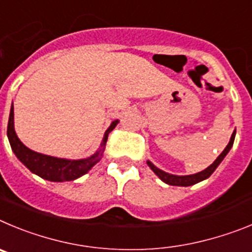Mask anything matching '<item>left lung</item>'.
<instances>
[{
  "label": "left lung",
  "mask_w": 252,
  "mask_h": 252,
  "mask_svg": "<svg viewBox=\"0 0 252 252\" xmlns=\"http://www.w3.org/2000/svg\"><path fill=\"white\" fill-rule=\"evenodd\" d=\"M235 134H236V130L233 131L232 135H231V139H230V143L227 144V147H226L225 149H223V152H222L221 154H220L219 157H217V159L215 160L212 164L208 167V168H206L205 171L199 172V173H196V174H191V176H174V174H169V173H165V172L160 171V169H158L156 165H153V163H151L148 160V165L151 167L152 171L154 172V173L157 174L158 177H159L160 180L163 181V182H165L167 185H171V186H183V187H187V186H192V185H196V183L201 182V181L206 180V178H208V177L211 176V174L214 173L215 169L219 167L220 163L222 162V159L226 157V154L228 153V151L231 149V147H232L233 144V140H235Z\"/></svg>",
  "instance_id": "left-lung-1"
}]
</instances>
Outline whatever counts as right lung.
<instances>
[{"label":"right lung","mask_w":252,"mask_h":252,"mask_svg":"<svg viewBox=\"0 0 252 252\" xmlns=\"http://www.w3.org/2000/svg\"><path fill=\"white\" fill-rule=\"evenodd\" d=\"M118 124V121H114L112 126L108 128L104 135L103 143H101L100 149L95 154H93L92 157L87 158V159H79V160H69V159H61V158L50 157V156H45V154L37 153L27 147H25L21 143V140L17 138L15 133V128H13V104L11 106L10 118H8L7 124V137L10 140L11 148H12L13 153L16 154V157L19 158L27 168L30 169L32 173L37 174L41 178L47 181H53V182H64V181H74L79 177L84 176L88 171L92 169L94 164L100 160L103 152L105 149L106 140H108V135L110 131L115 128Z\"/></svg>","instance_id":"right-lung-1"}]
</instances>
